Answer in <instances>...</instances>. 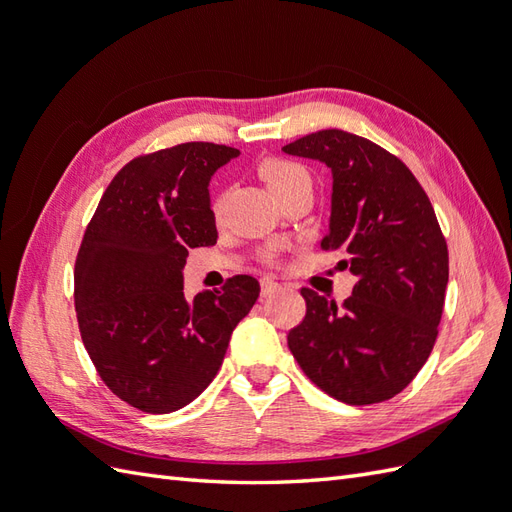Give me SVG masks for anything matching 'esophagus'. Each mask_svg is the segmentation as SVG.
I'll return each instance as SVG.
<instances>
[{"label":"esophagus","mask_w":512,"mask_h":512,"mask_svg":"<svg viewBox=\"0 0 512 512\" xmlns=\"http://www.w3.org/2000/svg\"><path fill=\"white\" fill-rule=\"evenodd\" d=\"M282 286L277 284L275 280H271V277H262L260 280V290H262V297H271V294H275L277 290H280Z\"/></svg>","instance_id":"obj_1"}]
</instances>
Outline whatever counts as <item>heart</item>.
<instances>
[{
    "label": "heart",
    "mask_w": 512,
    "mask_h": 512,
    "mask_svg": "<svg viewBox=\"0 0 512 512\" xmlns=\"http://www.w3.org/2000/svg\"><path fill=\"white\" fill-rule=\"evenodd\" d=\"M258 173L262 179H265V183L269 185V190L273 194L290 188V185H294V183L309 181V173L305 170V166L284 160V158L265 160L258 166Z\"/></svg>",
    "instance_id": "heart-1"
}]
</instances>
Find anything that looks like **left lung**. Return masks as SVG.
Returning a JSON list of instances; mask_svg holds the SVG:
<instances>
[{
  "label": "left lung",
  "instance_id": "1",
  "mask_svg": "<svg viewBox=\"0 0 512 512\" xmlns=\"http://www.w3.org/2000/svg\"><path fill=\"white\" fill-rule=\"evenodd\" d=\"M331 168V220L322 250L348 258L352 294L337 307L312 288L288 333L294 359L324 393L350 406L401 393L436 344L448 284V250L425 190L393 153L344 130H320L282 147Z\"/></svg>",
  "mask_w": 512,
  "mask_h": 512
}]
</instances>
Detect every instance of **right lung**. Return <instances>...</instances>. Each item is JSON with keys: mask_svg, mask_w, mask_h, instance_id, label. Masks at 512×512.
Listing matches in <instances>:
<instances>
[{"mask_svg": "<svg viewBox=\"0 0 512 512\" xmlns=\"http://www.w3.org/2000/svg\"><path fill=\"white\" fill-rule=\"evenodd\" d=\"M239 149L183 143L134 158L108 183L74 265V307L100 378L126 404L168 414L218 374L260 294L252 275L183 294L192 247L215 245L209 181Z\"/></svg>", "mask_w": 512, "mask_h": 512, "instance_id": "obj_1", "label": "right lung"}]
</instances>
